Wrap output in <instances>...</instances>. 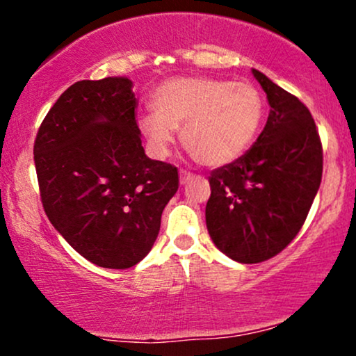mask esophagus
Returning a JSON list of instances; mask_svg holds the SVG:
<instances>
[{
    "label": "esophagus",
    "mask_w": 356,
    "mask_h": 356,
    "mask_svg": "<svg viewBox=\"0 0 356 356\" xmlns=\"http://www.w3.org/2000/svg\"><path fill=\"white\" fill-rule=\"evenodd\" d=\"M179 177H181V184H187L192 179V174L189 170H181V172H179Z\"/></svg>",
    "instance_id": "esophagus-1"
}]
</instances>
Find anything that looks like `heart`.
Instances as JSON below:
<instances>
[{
	"label": "heart",
	"instance_id": "b5f03b06",
	"mask_svg": "<svg viewBox=\"0 0 356 356\" xmlns=\"http://www.w3.org/2000/svg\"><path fill=\"white\" fill-rule=\"evenodd\" d=\"M154 113L138 118L150 152L165 157L181 129L182 144L204 165L220 167L241 157L264 115L259 92L244 81L179 76L155 88Z\"/></svg>",
	"mask_w": 356,
	"mask_h": 356
}]
</instances>
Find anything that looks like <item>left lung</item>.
I'll list each match as a JSON object with an SVG mask.
<instances>
[{
  "label": "left lung",
  "instance_id": "8db88e82",
  "mask_svg": "<svg viewBox=\"0 0 356 356\" xmlns=\"http://www.w3.org/2000/svg\"><path fill=\"white\" fill-rule=\"evenodd\" d=\"M269 117L254 145L212 170L206 224L212 243L231 259L254 264L296 238L321 184L323 149L309 110L264 73Z\"/></svg>",
  "mask_w": 356,
  "mask_h": 356
}]
</instances>
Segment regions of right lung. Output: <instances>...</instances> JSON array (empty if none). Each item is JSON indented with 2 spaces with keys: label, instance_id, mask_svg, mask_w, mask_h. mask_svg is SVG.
I'll list each match as a JSON object with an SVG mask.
<instances>
[{
  "label": "right lung",
  "instance_id": "1",
  "mask_svg": "<svg viewBox=\"0 0 356 356\" xmlns=\"http://www.w3.org/2000/svg\"><path fill=\"white\" fill-rule=\"evenodd\" d=\"M132 80H81L60 95L33 147L43 209L100 268L136 266L152 249L177 167L145 155Z\"/></svg>",
  "mask_w": 356,
  "mask_h": 356
}]
</instances>
